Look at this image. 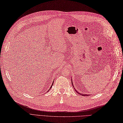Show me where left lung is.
I'll return each instance as SVG.
<instances>
[{"mask_svg": "<svg viewBox=\"0 0 123 123\" xmlns=\"http://www.w3.org/2000/svg\"><path fill=\"white\" fill-rule=\"evenodd\" d=\"M72 85H73V84H72ZM73 87H74V86H73ZM74 90H75V91H76V92H77V93H79V94H80L82 95V96H88V94H87H87H82V93H79V92H77V91H76V89H74ZM88 96H89V95H88Z\"/></svg>", "mask_w": 123, "mask_h": 123, "instance_id": "8db88e82", "label": "left lung"}]
</instances>
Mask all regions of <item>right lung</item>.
<instances>
[{
  "label": "right lung",
  "mask_w": 123,
  "mask_h": 123,
  "mask_svg": "<svg viewBox=\"0 0 123 123\" xmlns=\"http://www.w3.org/2000/svg\"><path fill=\"white\" fill-rule=\"evenodd\" d=\"M52 85H53V84H52ZM52 85H51V87H50V88H51V87H52Z\"/></svg>",
  "instance_id": "1"
}]
</instances>
